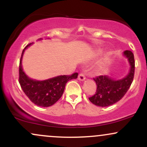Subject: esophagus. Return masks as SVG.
<instances>
[{
    "label": "esophagus",
    "instance_id": "34e87169",
    "mask_svg": "<svg viewBox=\"0 0 147 147\" xmlns=\"http://www.w3.org/2000/svg\"><path fill=\"white\" fill-rule=\"evenodd\" d=\"M78 79L79 81H84L86 79L85 75H84V74H82V73L79 74L78 76Z\"/></svg>",
    "mask_w": 147,
    "mask_h": 147
}]
</instances>
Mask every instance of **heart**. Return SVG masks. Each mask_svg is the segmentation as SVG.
I'll list each match as a JSON object with an SVG mask.
<instances>
[{"mask_svg": "<svg viewBox=\"0 0 147 147\" xmlns=\"http://www.w3.org/2000/svg\"><path fill=\"white\" fill-rule=\"evenodd\" d=\"M99 52H101V50H99Z\"/></svg>", "mask_w": 147, "mask_h": 147, "instance_id": "1", "label": "heart"}]
</instances>
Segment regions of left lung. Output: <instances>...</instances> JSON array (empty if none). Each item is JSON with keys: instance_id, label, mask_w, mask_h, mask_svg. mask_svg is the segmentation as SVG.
<instances>
[{"instance_id": "8db88e82", "label": "left lung", "mask_w": 147, "mask_h": 147, "mask_svg": "<svg viewBox=\"0 0 147 147\" xmlns=\"http://www.w3.org/2000/svg\"><path fill=\"white\" fill-rule=\"evenodd\" d=\"M123 55L127 59L129 70L125 77L114 79L111 76H99L93 79L97 84V91L89 100L96 106L106 107L119 102L129 90L133 80L135 71V60L133 52L126 50Z\"/></svg>"}]
</instances>
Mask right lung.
Returning <instances> with one entry per match:
<instances>
[{
	"label": "right lung",
	"mask_w": 147,
	"mask_h": 147,
	"mask_svg": "<svg viewBox=\"0 0 147 147\" xmlns=\"http://www.w3.org/2000/svg\"><path fill=\"white\" fill-rule=\"evenodd\" d=\"M41 40V38L38 41ZM32 43L27 45L22 52L19 65V83L22 90L31 102L38 106L49 107L55 104L61 98L63 93L65 84L71 79H77L78 73H74L71 76H57L41 81L30 78L23 71L22 59L25 50Z\"/></svg>",
	"instance_id": "add662e5"
}]
</instances>
